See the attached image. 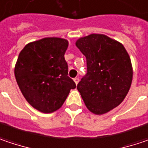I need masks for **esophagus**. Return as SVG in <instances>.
<instances>
[{
    "label": "esophagus",
    "mask_w": 148,
    "mask_h": 148,
    "mask_svg": "<svg viewBox=\"0 0 148 148\" xmlns=\"http://www.w3.org/2000/svg\"><path fill=\"white\" fill-rule=\"evenodd\" d=\"M74 81L76 84H78V83H79V78H74Z\"/></svg>",
    "instance_id": "obj_1"
}]
</instances>
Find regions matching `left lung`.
Listing matches in <instances>:
<instances>
[{"instance_id":"obj_1","label":"left lung","mask_w":148,"mask_h":148,"mask_svg":"<svg viewBox=\"0 0 148 148\" xmlns=\"http://www.w3.org/2000/svg\"><path fill=\"white\" fill-rule=\"evenodd\" d=\"M76 47L86 58L87 74L77 85L86 107L107 113L125 99L132 81V65L124 46L104 34L80 38Z\"/></svg>"}]
</instances>
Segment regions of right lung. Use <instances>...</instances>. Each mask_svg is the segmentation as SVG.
<instances>
[{
    "instance_id": "right-lung-1",
    "label": "right lung",
    "mask_w": 148,
    "mask_h": 148,
    "mask_svg": "<svg viewBox=\"0 0 148 148\" xmlns=\"http://www.w3.org/2000/svg\"><path fill=\"white\" fill-rule=\"evenodd\" d=\"M68 45L64 38H45L27 44L19 53L16 80L27 101L42 113L58 110L70 90L76 88L68 76Z\"/></svg>"
}]
</instances>
